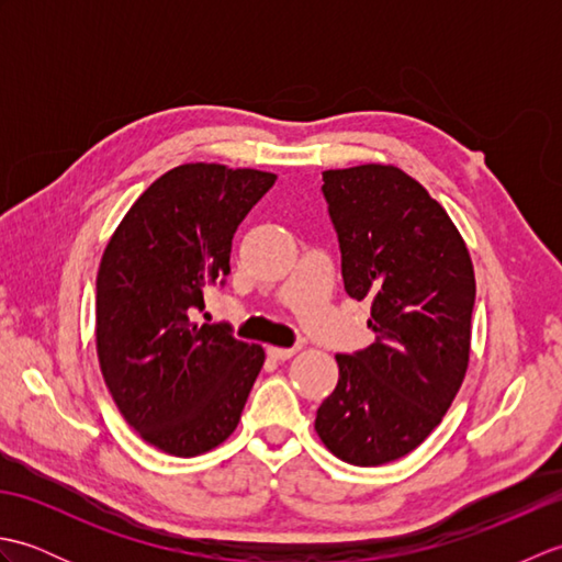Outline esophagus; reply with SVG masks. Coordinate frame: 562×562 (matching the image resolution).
<instances>
[{
  "mask_svg": "<svg viewBox=\"0 0 562 562\" xmlns=\"http://www.w3.org/2000/svg\"><path fill=\"white\" fill-rule=\"evenodd\" d=\"M296 352V348H274V345H270L268 348V357H272V360H290V357Z\"/></svg>",
  "mask_w": 562,
  "mask_h": 562,
  "instance_id": "34e87169",
  "label": "esophagus"
}]
</instances>
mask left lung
Here are the masks:
<instances>
[{
    "label": "left lung",
    "instance_id": "obj_1",
    "mask_svg": "<svg viewBox=\"0 0 562 562\" xmlns=\"http://www.w3.org/2000/svg\"><path fill=\"white\" fill-rule=\"evenodd\" d=\"M352 300H372L374 342L336 355L338 386L316 432L330 453L381 465L417 449L463 384L475 274L447 210L398 166L324 171Z\"/></svg>",
    "mask_w": 562,
    "mask_h": 562
}]
</instances>
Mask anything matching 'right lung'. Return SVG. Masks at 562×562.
Returning <instances> with one entry per match:
<instances>
[{"instance_id": "1", "label": "right lung", "mask_w": 562, "mask_h": 562, "mask_svg": "<svg viewBox=\"0 0 562 562\" xmlns=\"http://www.w3.org/2000/svg\"><path fill=\"white\" fill-rule=\"evenodd\" d=\"M278 176L183 164L157 178L117 224L97 278V355L135 432L171 457L229 437L266 362L226 324H200L229 274L232 238Z\"/></svg>"}]
</instances>
